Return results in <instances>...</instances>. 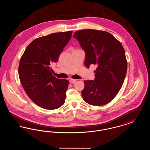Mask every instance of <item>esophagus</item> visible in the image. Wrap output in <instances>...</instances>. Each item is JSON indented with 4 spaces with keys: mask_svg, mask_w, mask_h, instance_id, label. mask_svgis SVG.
Here are the masks:
<instances>
[{
    "mask_svg": "<svg viewBox=\"0 0 150 150\" xmlns=\"http://www.w3.org/2000/svg\"><path fill=\"white\" fill-rule=\"evenodd\" d=\"M76 81V80L75 79H71L70 80V83H71V84H74V83H75V82Z\"/></svg>",
    "mask_w": 150,
    "mask_h": 150,
    "instance_id": "esophagus-1",
    "label": "esophagus"
}]
</instances>
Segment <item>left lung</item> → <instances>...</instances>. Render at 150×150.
Instances as JSON below:
<instances>
[{
  "label": "left lung",
  "mask_w": 150,
  "mask_h": 150,
  "mask_svg": "<svg viewBox=\"0 0 150 150\" xmlns=\"http://www.w3.org/2000/svg\"><path fill=\"white\" fill-rule=\"evenodd\" d=\"M86 53L85 65H96L94 80H85L81 91L87 103L101 106L114 98L121 89L127 71V61L121 43L110 33L87 29L74 36Z\"/></svg>",
  "instance_id": "obj_1"
}]
</instances>
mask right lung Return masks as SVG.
<instances>
[{"instance_id": "obj_1", "label": "right lung", "mask_w": 150, "mask_h": 150, "mask_svg": "<svg viewBox=\"0 0 150 150\" xmlns=\"http://www.w3.org/2000/svg\"><path fill=\"white\" fill-rule=\"evenodd\" d=\"M72 31L53 33L38 38L29 44L20 59V80L29 98L47 110L62 106L69 82L53 75L51 66L71 37Z\"/></svg>"}]
</instances>
